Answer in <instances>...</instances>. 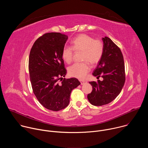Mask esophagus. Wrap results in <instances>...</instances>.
Masks as SVG:
<instances>
[{
	"mask_svg": "<svg viewBox=\"0 0 148 148\" xmlns=\"http://www.w3.org/2000/svg\"><path fill=\"white\" fill-rule=\"evenodd\" d=\"M80 82L81 85H84V84H86L87 82L86 81H84V80H80Z\"/></svg>",
	"mask_w": 148,
	"mask_h": 148,
	"instance_id": "obj_1",
	"label": "esophagus"
}]
</instances>
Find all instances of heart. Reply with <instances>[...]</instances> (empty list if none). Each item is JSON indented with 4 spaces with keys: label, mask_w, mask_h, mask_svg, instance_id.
Here are the masks:
<instances>
[{
    "label": "heart",
    "mask_w": 148,
    "mask_h": 148,
    "mask_svg": "<svg viewBox=\"0 0 148 148\" xmlns=\"http://www.w3.org/2000/svg\"><path fill=\"white\" fill-rule=\"evenodd\" d=\"M72 47L66 46L62 50L61 56L65 62L70 64L74 53L82 51V60L85 61L75 63L69 69L70 76L78 79H84L90 72L91 67L88 62L94 65L101 59L103 53V45L99 39H94L93 37L87 34H81L71 41Z\"/></svg>",
    "instance_id": "obj_1"
}]
</instances>
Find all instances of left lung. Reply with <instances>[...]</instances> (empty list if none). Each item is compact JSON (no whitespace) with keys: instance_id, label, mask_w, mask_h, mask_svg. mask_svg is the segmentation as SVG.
<instances>
[{"instance_id":"left-lung-1","label":"left lung","mask_w":148,"mask_h":148,"mask_svg":"<svg viewBox=\"0 0 148 148\" xmlns=\"http://www.w3.org/2000/svg\"><path fill=\"white\" fill-rule=\"evenodd\" d=\"M102 40L103 55L92 75L97 77L101 75L103 79L90 82L92 91L87 95L89 102L95 106H102L115 99L125 81L124 61L120 49L108 37Z\"/></svg>"}]
</instances>
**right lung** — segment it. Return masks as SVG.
<instances>
[{
	"label": "right lung",
	"instance_id": "right-lung-1",
	"mask_svg": "<svg viewBox=\"0 0 148 148\" xmlns=\"http://www.w3.org/2000/svg\"><path fill=\"white\" fill-rule=\"evenodd\" d=\"M67 39L60 33H46L36 40L29 55L33 92L44 107L53 111L68 106L72 90L81 84L75 78H63L67 70L61 54Z\"/></svg>",
	"mask_w": 148,
	"mask_h": 148
}]
</instances>
